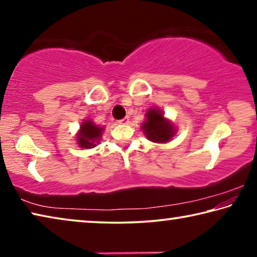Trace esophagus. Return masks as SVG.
<instances>
[{
	"instance_id": "34e87169",
	"label": "esophagus",
	"mask_w": 257,
	"mask_h": 257,
	"mask_svg": "<svg viewBox=\"0 0 257 257\" xmlns=\"http://www.w3.org/2000/svg\"><path fill=\"white\" fill-rule=\"evenodd\" d=\"M118 122H119L120 124H127V123L129 122V118H128V116H125V118H123V119L119 120Z\"/></svg>"
}]
</instances>
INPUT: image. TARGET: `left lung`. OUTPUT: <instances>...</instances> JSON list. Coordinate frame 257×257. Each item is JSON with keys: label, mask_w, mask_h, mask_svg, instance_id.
<instances>
[{"label": "left lung", "mask_w": 257, "mask_h": 257, "mask_svg": "<svg viewBox=\"0 0 257 257\" xmlns=\"http://www.w3.org/2000/svg\"><path fill=\"white\" fill-rule=\"evenodd\" d=\"M142 130L149 141L158 144L169 143L177 133L176 125L170 119L165 118L164 112L159 107H151L146 111Z\"/></svg>", "instance_id": "left-lung-1"}]
</instances>
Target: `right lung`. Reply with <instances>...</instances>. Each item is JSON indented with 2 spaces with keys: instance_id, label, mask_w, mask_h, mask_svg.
I'll use <instances>...</instances> for the list:
<instances>
[{
  "instance_id": "obj_1",
  "label": "right lung",
  "mask_w": 257,
  "mask_h": 257,
  "mask_svg": "<svg viewBox=\"0 0 257 257\" xmlns=\"http://www.w3.org/2000/svg\"><path fill=\"white\" fill-rule=\"evenodd\" d=\"M104 127L94 123L92 120H82L76 134L77 145L81 149H93L101 143Z\"/></svg>"
}]
</instances>
